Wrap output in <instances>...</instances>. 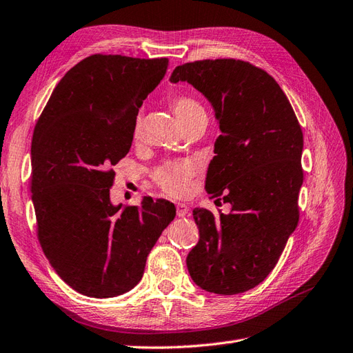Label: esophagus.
<instances>
[{"label": "esophagus", "mask_w": 353, "mask_h": 353, "mask_svg": "<svg viewBox=\"0 0 353 353\" xmlns=\"http://www.w3.org/2000/svg\"><path fill=\"white\" fill-rule=\"evenodd\" d=\"M176 215L178 216L190 215V208L185 205V203H178V205H176Z\"/></svg>", "instance_id": "esophagus-1"}]
</instances>
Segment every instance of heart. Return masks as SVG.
Listing matches in <instances>:
<instances>
[{"instance_id": "1", "label": "heart", "mask_w": 353, "mask_h": 353, "mask_svg": "<svg viewBox=\"0 0 353 353\" xmlns=\"http://www.w3.org/2000/svg\"><path fill=\"white\" fill-rule=\"evenodd\" d=\"M170 108H172L176 119L183 126L199 119V117H206L203 105L196 99L190 97V95H185V94L175 95V97L170 100ZM140 130H141V116H137L134 122L135 138L140 135ZM193 172H194V168L191 163H166L156 170L154 179L156 183L166 191V193L181 196L188 190L190 178L193 176Z\"/></svg>"}]
</instances>
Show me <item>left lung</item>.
<instances>
[{"instance_id": "left-lung-1", "label": "left lung", "mask_w": 353, "mask_h": 353, "mask_svg": "<svg viewBox=\"0 0 353 353\" xmlns=\"http://www.w3.org/2000/svg\"><path fill=\"white\" fill-rule=\"evenodd\" d=\"M212 104L221 135L206 191L230 203L228 215L194 209L200 240L187 268L203 290L239 294L274 270L299 222L303 134L290 101L271 74L248 61L200 60L175 68Z\"/></svg>"}]
</instances>
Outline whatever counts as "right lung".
Here are the masks:
<instances>
[{"instance_id":"right-lung-1","label":"right lung","mask_w":353,"mask_h":353,"mask_svg":"<svg viewBox=\"0 0 353 353\" xmlns=\"http://www.w3.org/2000/svg\"><path fill=\"white\" fill-rule=\"evenodd\" d=\"M168 59L94 54L65 77L42 110L30 147V191L48 262L88 297L130 292L148 252L175 218L174 203L143 197L112 205L114 166L130 152L134 122Z\"/></svg>"}]
</instances>
